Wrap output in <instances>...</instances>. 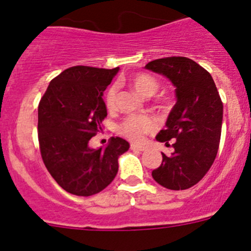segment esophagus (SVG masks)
I'll use <instances>...</instances> for the list:
<instances>
[{
  "label": "esophagus",
  "instance_id": "34e87169",
  "mask_svg": "<svg viewBox=\"0 0 251 251\" xmlns=\"http://www.w3.org/2000/svg\"><path fill=\"white\" fill-rule=\"evenodd\" d=\"M130 150H132V151H138V152H142V151H145V150H146V147H145V146L130 145Z\"/></svg>",
  "mask_w": 251,
  "mask_h": 251
}]
</instances>
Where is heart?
Wrapping results in <instances>:
<instances>
[{"mask_svg": "<svg viewBox=\"0 0 251 251\" xmlns=\"http://www.w3.org/2000/svg\"><path fill=\"white\" fill-rule=\"evenodd\" d=\"M133 89L142 97H152L158 89V81L148 74H137L130 79ZM117 97V85H112L105 95V104L108 108H113ZM156 121L148 115H130L124 119L119 126V133L127 137L132 142H142L146 134L156 129Z\"/></svg>", "mask_w": 251, "mask_h": 251, "instance_id": "obj_1", "label": "heart"}]
</instances>
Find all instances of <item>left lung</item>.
Here are the masks:
<instances>
[{
	"mask_svg": "<svg viewBox=\"0 0 251 251\" xmlns=\"http://www.w3.org/2000/svg\"><path fill=\"white\" fill-rule=\"evenodd\" d=\"M145 69L163 75L176 88V104L166 128L156 136L174 152L162 153V163L152 171L157 183L168 190H186L196 185L215 161L223 126V101L214 79L194 60L165 57Z\"/></svg>",
	"mask_w": 251,
	"mask_h": 251,
	"instance_id": "obj_1",
	"label": "left lung"
}]
</instances>
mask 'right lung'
I'll return each instance as SVG.
<instances>
[{
	"label": "right lung",
	"instance_id": "right-lung-1",
	"mask_svg": "<svg viewBox=\"0 0 251 251\" xmlns=\"http://www.w3.org/2000/svg\"><path fill=\"white\" fill-rule=\"evenodd\" d=\"M119 68L73 66L50 81L39 104V143L46 168L66 192L98 194L118 172V158L129 150L123 138L112 137L105 147L89 141L106 117L103 94Z\"/></svg>",
	"mask_w": 251,
	"mask_h": 251
}]
</instances>
